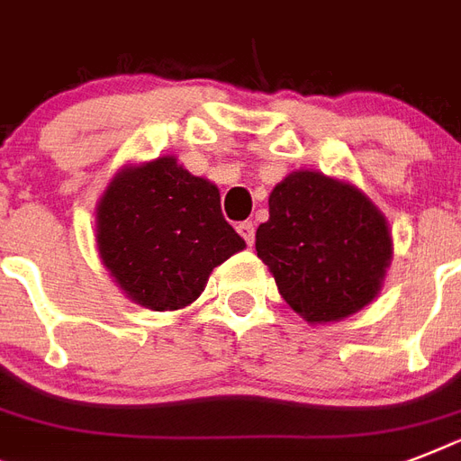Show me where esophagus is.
I'll return each mask as SVG.
<instances>
[{
	"label": "esophagus",
	"mask_w": 461,
	"mask_h": 461,
	"mask_svg": "<svg viewBox=\"0 0 461 461\" xmlns=\"http://www.w3.org/2000/svg\"><path fill=\"white\" fill-rule=\"evenodd\" d=\"M237 231L244 237L246 244L253 246V241H256V227H253V222H241L237 227Z\"/></svg>",
	"instance_id": "obj_1"
}]
</instances>
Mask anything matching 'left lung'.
I'll return each mask as SVG.
<instances>
[{
	"mask_svg": "<svg viewBox=\"0 0 461 461\" xmlns=\"http://www.w3.org/2000/svg\"><path fill=\"white\" fill-rule=\"evenodd\" d=\"M267 205L256 251L303 321H344L378 296L393 263V231L361 188L296 169L273 188Z\"/></svg>",
	"mask_w": 461,
	"mask_h": 461,
	"instance_id": "left-lung-1",
	"label": "left lung"
}]
</instances>
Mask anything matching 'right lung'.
<instances>
[{"mask_svg": "<svg viewBox=\"0 0 461 461\" xmlns=\"http://www.w3.org/2000/svg\"><path fill=\"white\" fill-rule=\"evenodd\" d=\"M103 266L133 303L179 311L194 303L220 263L246 241L222 217L220 188L174 155L124 165L95 208Z\"/></svg>", "mask_w": 461, "mask_h": 461, "instance_id": "1", "label": "right lung"}]
</instances>
